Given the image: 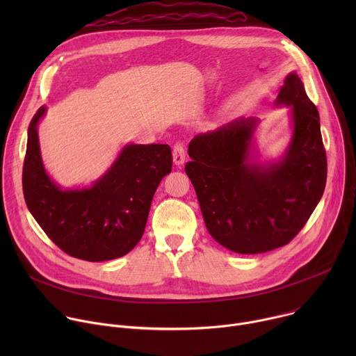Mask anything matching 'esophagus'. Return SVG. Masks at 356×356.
Here are the masks:
<instances>
[{
    "instance_id": "obj_1",
    "label": "esophagus",
    "mask_w": 356,
    "mask_h": 356,
    "mask_svg": "<svg viewBox=\"0 0 356 356\" xmlns=\"http://www.w3.org/2000/svg\"><path fill=\"white\" fill-rule=\"evenodd\" d=\"M186 162V150L181 142H177L173 147V163L176 166H181Z\"/></svg>"
}]
</instances>
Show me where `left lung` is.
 I'll return each instance as SVG.
<instances>
[{
	"mask_svg": "<svg viewBox=\"0 0 356 356\" xmlns=\"http://www.w3.org/2000/svg\"><path fill=\"white\" fill-rule=\"evenodd\" d=\"M276 106L291 107L293 136L284 156L252 159L257 118H238L188 145L191 180L210 235L224 248L253 255L287 245L306 225L327 181L320 115L302 81L290 73Z\"/></svg>",
	"mask_w": 356,
	"mask_h": 356,
	"instance_id": "obj_1",
	"label": "left lung"
}]
</instances>
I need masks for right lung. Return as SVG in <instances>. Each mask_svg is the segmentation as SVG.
<instances>
[{
    "label": "right lung",
    "instance_id": "right-lung-1",
    "mask_svg": "<svg viewBox=\"0 0 356 356\" xmlns=\"http://www.w3.org/2000/svg\"><path fill=\"white\" fill-rule=\"evenodd\" d=\"M44 111L39 108L28 128L22 170L28 210L73 258L103 262L127 255L143 235L161 180L172 172L170 146L129 143L91 187L63 190L47 176L40 158L36 127Z\"/></svg>",
    "mask_w": 356,
    "mask_h": 356
}]
</instances>
